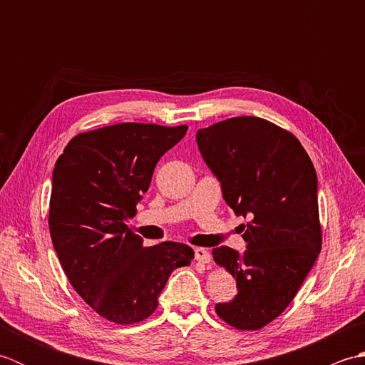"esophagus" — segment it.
Masks as SVG:
<instances>
[{"label":"esophagus","mask_w":365,"mask_h":365,"mask_svg":"<svg viewBox=\"0 0 365 365\" xmlns=\"http://www.w3.org/2000/svg\"><path fill=\"white\" fill-rule=\"evenodd\" d=\"M195 257L199 263H205V265H208V263L212 262V255L205 250V247H196Z\"/></svg>","instance_id":"1"}]
</instances>
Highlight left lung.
I'll list each match as a JSON object with an SVG mask.
<instances>
[{
	"label": "left lung",
	"instance_id": "1",
	"mask_svg": "<svg viewBox=\"0 0 365 365\" xmlns=\"http://www.w3.org/2000/svg\"><path fill=\"white\" fill-rule=\"evenodd\" d=\"M196 139L226 204L251 220L243 224V255L213 250L238 289L215 311L237 329H262L290 304L322 251L314 165L290 131L252 115L200 128Z\"/></svg>",
	"mask_w": 365,
	"mask_h": 365
}]
</instances>
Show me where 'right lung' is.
Here are the masks:
<instances>
[{"mask_svg":"<svg viewBox=\"0 0 365 365\" xmlns=\"http://www.w3.org/2000/svg\"><path fill=\"white\" fill-rule=\"evenodd\" d=\"M187 130L125 122L86 131L71 139L54 166V251L76 293L113 323L149 319L170 273L195 259L183 243L145 247L127 226L158 160Z\"/></svg>","mask_w":365,"mask_h":365,"instance_id":"add662e5","label":"right lung"}]
</instances>
